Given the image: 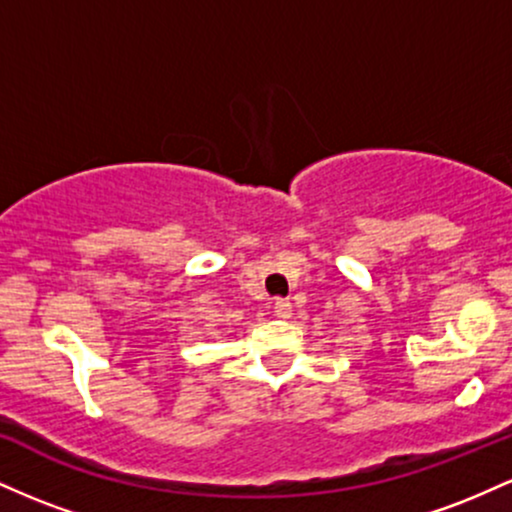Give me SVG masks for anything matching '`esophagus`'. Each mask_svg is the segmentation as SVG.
Masks as SVG:
<instances>
[{"mask_svg":"<svg viewBox=\"0 0 512 512\" xmlns=\"http://www.w3.org/2000/svg\"><path fill=\"white\" fill-rule=\"evenodd\" d=\"M291 313H293V305L289 303V301H284V298H279V301L274 303V315L276 317H291Z\"/></svg>","mask_w":512,"mask_h":512,"instance_id":"34e87169","label":"esophagus"}]
</instances>
